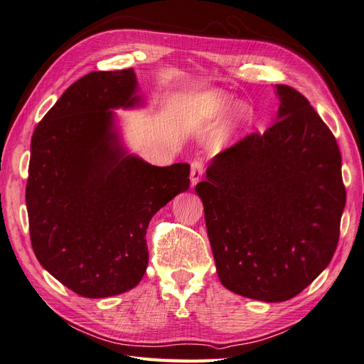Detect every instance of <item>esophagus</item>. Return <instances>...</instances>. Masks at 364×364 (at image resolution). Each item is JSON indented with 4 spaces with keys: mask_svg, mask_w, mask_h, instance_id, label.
Wrapping results in <instances>:
<instances>
[{
    "mask_svg": "<svg viewBox=\"0 0 364 364\" xmlns=\"http://www.w3.org/2000/svg\"><path fill=\"white\" fill-rule=\"evenodd\" d=\"M202 174H203V162L200 159H194L191 162V173H190V179H191L193 186H196L200 182Z\"/></svg>",
    "mask_w": 364,
    "mask_h": 364,
    "instance_id": "34e87169",
    "label": "esophagus"
}]
</instances>
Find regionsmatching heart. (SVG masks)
<instances>
[{"label": "heart", "mask_w": 364, "mask_h": 364, "mask_svg": "<svg viewBox=\"0 0 364 364\" xmlns=\"http://www.w3.org/2000/svg\"><path fill=\"white\" fill-rule=\"evenodd\" d=\"M199 102L203 106V115L206 118H214L218 114H222L223 109L229 105V98L223 95H215V94H206L199 98ZM252 115L249 109H241L237 115V127H246L250 124Z\"/></svg>", "instance_id": "obj_1"}]
</instances>
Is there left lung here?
I'll use <instances>...</instances> for the list:
<instances>
[{
	"label": "left lung",
	"instance_id": "1",
	"mask_svg": "<svg viewBox=\"0 0 364 364\" xmlns=\"http://www.w3.org/2000/svg\"><path fill=\"white\" fill-rule=\"evenodd\" d=\"M274 87L273 124L218 153L196 185L220 282L262 302L291 299L328 267L346 203L331 130L301 92Z\"/></svg>",
	"mask_w": 364,
	"mask_h": 364
}]
</instances>
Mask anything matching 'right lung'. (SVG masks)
<instances>
[{
	"label": "right lung",
	"instance_id": "add662e5",
	"mask_svg": "<svg viewBox=\"0 0 364 364\" xmlns=\"http://www.w3.org/2000/svg\"><path fill=\"white\" fill-rule=\"evenodd\" d=\"M146 106L134 68L73 83L31 138L26 203L41 266L90 299L139 284L151 217L190 188V165L156 167L130 153L117 109Z\"/></svg>",
	"mask_w": 364,
	"mask_h": 364
}]
</instances>
